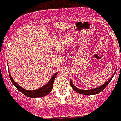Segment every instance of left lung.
Segmentation results:
<instances>
[{
	"mask_svg": "<svg viewBox=\"0 0 121 121\" xmlns=\"http://www.w3.org/2000/svg\"><path fill=\"white\" fill-rule=\"evenodd\" d=\"M116 73H114V74H115ZM114 75V74H113ZM113 75L112 77H111V78L108 81H107V82L105 83H104L103 85H101L100 87H99L95 88V89H92L91 90H83V89H80L76 87L75 86H74L71 80H70V85L71 86V87L73 88V89L75 91L79 93V94H85V95H94V94H97L101 92L107 86V85L110 83V82L111 81L112 79L113 78Z\"/></svg>",
	"mask_w": 121,
	"mask_h": 121,
	"instance_id": "1",
	"label": "left lung"
}]
</instances>
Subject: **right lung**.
<instances>
[{"label": "right lung", "mask_w": 121, "mask_h": 121, "mask_svg": "<svg viewBox=\"0 0 121 121\" xmlns=\"http://www.w3.org/2000/svg\"><path fill=\"white\" fill-rule=\"evenodd\" d=\"M57 74V73L53 74L52 77L51 78L50 80H49L48 82L46 85H44V86H43V87H41L39 89H38L29 91V90L24 89L23 88L20 87L16 82H15L14 81V80L12 78L9 71V75L11 81L13 83V85L15 86V87L18 91H20L22 93L24 94L25 96H27V97H29V98H41V97H43V96H47L48 94H50L52 89H53V82H54V80H55Z\"/></svg>", "instance_id": "right-lung-1"}]
</instances>
